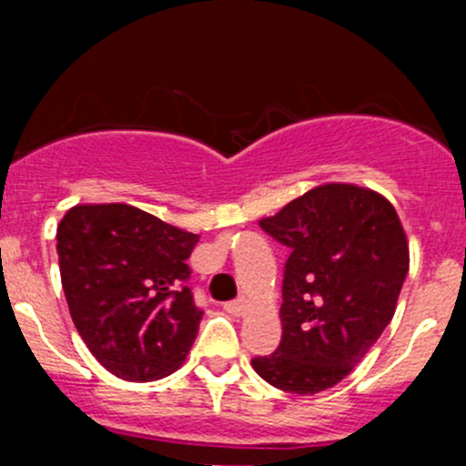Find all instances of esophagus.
Wrapping results in <instances>:
<instances>
[{"label": "esophagus", "instance_id": "obj_1", "mask_svg": "<svg viewBox=\"0 0 466 466\" xmlns=\"http://www.w3.org/2000/svg\"><path fill=\"white\" fill-rule=\"evenodd\" d=\"M225 311L232 313V316H243L246 313V299L238 298L232 299V302H225Z\"/></svg>", "mask_w": 466, "mask_h": 466}]
</instances>
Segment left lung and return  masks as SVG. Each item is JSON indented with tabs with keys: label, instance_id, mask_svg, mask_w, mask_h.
Returning <instances> with one entry per match:
<instances>
[{
	"label": "left lung",
	"instance_id": "8db88e82",
	"mask_svg": "<svg viewBox=\"0 0 466 466\" xmlns=\"http://www.w3.org/2000/svg\"><path fill=\"white\" fill-rule=\"evenodd\" d=\"M259 225L290 255L281 342L252 368L284 392H322L360 363L392 320L410 261L406 232L383 196L342 182L307 191Z\"/></svg>",
	"mask_w": 466,
	"mask_h": 466
}]
</instances>
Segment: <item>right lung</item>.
I'll use <instances>...</instances> for the list:
<instances>
[{
  "mask_svg": "<svg viewBox=\"0 0 466 466\" xmlns=\"http://www.w3.org/2000/svg\"><path fill=\"white\" fill-rule=\"evenodd\" d=\"M56 241L69 313L94 359L135 383L176 372L203 320L187 286L198 234L110 203L72 207Z\"/></svg>",
  "mask_w": 466,
  "mask_h": 466,
  "instance_id": "1",
  "label": "right lung"
}]
</instances>
